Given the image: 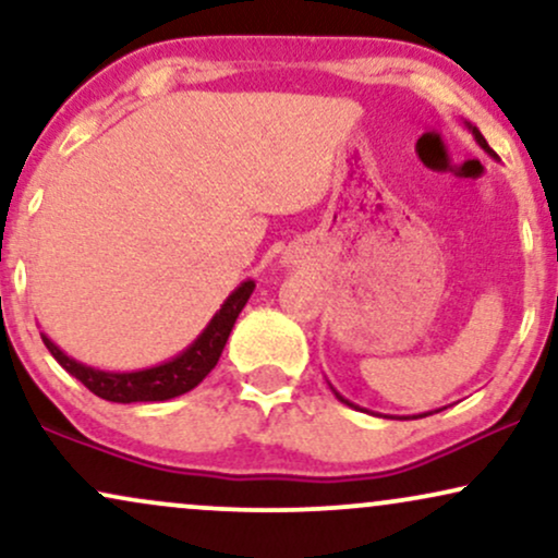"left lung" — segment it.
Segmentation results:
<instances>
[{"mask_svg": "<svg viewBox=\"0 0 558 558\" xmlns=\"http://www.w3.org/2000/svg\"><path fill=\"white\" fill-rule=\"evenodd\" d=\"M468 126H471V124H468ZM471 130H473V137H475V143H478L481 147H483V150H486L488 153V156H492V158H496V153L492 150V147H488V143H486V140H483V134L478 132V130H475V126H471ZM332 392H335V389H332ZM335 395H338V392H335ZM338 400L340 402H345V405H353V402H348L345 398H343V395H338ZM355 408V405H353ZM424 415H428V413H424Z\"/></svg>", "mask_w": 558, "mask_h": 558, "instance_id": "1", "label": "left lung"}]
</instances>
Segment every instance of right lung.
Listing matches in <instances>:
<instances>
[{
	"mask_svg": "<svg viewBox=\"0 0 558 558\" xmlns=\"http://www.w3.org/2000/svg\"><path fill=\"white\" fill-rule=\"evenodd\" d=\"M254 291V280H244L236 291L223 301V306L218 308V314L210 319V325L205 327L194 343L181 351L177 359L166 361L160 366L143 368V372H100V368L85 366L80 361L70 359L62 348L51 343L46 335L44 345L49 348V353L59 361V366L66 368L72 377L83 381L98 398L111 400V402H160L179 398V395L190 392L203 381L207 374L213 372L218 364L220 353H223L228 335H231L233 325L241 308L246 306Z\"/></svg>",
	"mask_w": 558,
	"mask_h": 558,
	"instance_id": "add662e5",
	"label": "right lung"
}]
</instances>
